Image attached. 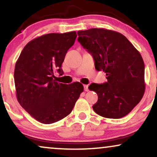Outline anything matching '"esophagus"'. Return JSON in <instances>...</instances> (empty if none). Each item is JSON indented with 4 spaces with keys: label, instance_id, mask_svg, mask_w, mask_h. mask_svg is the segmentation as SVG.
<instances>
[{
    "label": "esophagus",
    "instance_id": "1",
    "mask_svg": "<svg viewBox=\"0 0 157 157\" xmlns=\"http://www.w3.org/2000/svg\"><path fill=\"white\" fill-rule=\"evenodd\" d=\"M84 90H85V92L88 91V90H89V89H88V85H84Z\"/></svg>",
    "mask_w": 157,
    "mask_h": 157
}]
</instances>
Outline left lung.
<instances>
[{
	"mask_svg": "<svg viewBox=\"0 0 157 157\" xmlns=\"http://www.w3.org/2000/svg\"><path fill=\"white\" fill-rule=\"evenodd\" d=\"M78 41L93 55L95 67L106 73L103 84L88 88L98 96L93 108L108 118L128 114L141 101L145 91L144 63L139 52L126 36L105 29L79 31Z\"/></svg>",
	"mask_w": 157,
	"mask_h": 157,
	"instance_id": "8db88e82",
	"label": "left lung"
}]
</instances>
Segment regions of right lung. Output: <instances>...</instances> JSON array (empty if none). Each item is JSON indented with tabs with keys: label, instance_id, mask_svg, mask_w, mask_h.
Segmentation results:
<instances>
[{
	"label": "right lung",
	"instance_id": "1",
	"mask_svg": "<svg viewBox=\"0 0 157 157\" xmlns=\"http://www.w3.org/2000/svg\"><path fill=\"white\" fill-rule=\"evenodd\" d=\"M75 31L48 33L33 39L23 49L16 63L14 82L18 103L33 118L44 124L62 120L72 112L83 92L78 82L67 85L56 80Z\"/></svg>",
	"mask_w": 157,
	"mask_h": 157
}]
</instances>
